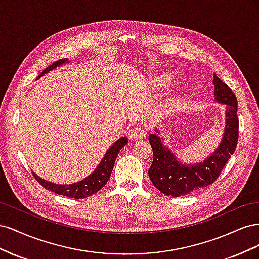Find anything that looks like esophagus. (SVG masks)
<instances>
[{
  "label": "esophagus",
  "mask_w": 259,
  "mask_h": 259,
  "mask_svg": "<svg viewBox=\"0 0 259 259\" xmlns=\"http://www.w3.org/2000/svg\"><path fill=\"white\" fill-rule=\"evenodd\" d=\"M147 135H148V131L144 127H136L132 132V137L136 140L145 138Z\"/></svg>",
  "instance_id": "1"
}]
</instances>
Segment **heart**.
I'll use <instances>...</instances> for the list:
<instances>
[{
  "label": "heart",
  "mask_w": 259,
  "mask_h": 259,
  "mask_svg": "<svg viewBox=\"0 0 259 259\" xmlns=\"http://www.w3.org/2000/svg\"><path fill=\"white\" fill-rule=\"evenodd\" d=\"M170 82H171V79L169 75H161L158 77V80H156L155 84L159 89H165L170 84Z\"/></svg>",
  "instance_id": "b5f03b06"
}]
</instances>
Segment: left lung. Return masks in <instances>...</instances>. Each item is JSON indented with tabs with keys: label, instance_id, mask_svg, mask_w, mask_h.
<instances>
[{
	"label": "left lung",
	"instance_id": "8db88e82",
	"mask_svg": "<svg viewBox=\"0 0 259 259\" xmlns=\"http://www.w3.org/2000/svg\"><path fill=\"white\" fill-rule=\"evenodd\" d=\"M213 83L216 99L227 106L226 128L222 144L208 159L197 165H184L176 160L175 155L171 154L165 146H163L158 135H149L153 161L148 174L153 186L165 195L182 197L215 183L236 150L239 138L237 97L229 86L216 74Z\"/></svg>",
	"mask_w": 259,
	"mask_h": 259
}]
</instances>
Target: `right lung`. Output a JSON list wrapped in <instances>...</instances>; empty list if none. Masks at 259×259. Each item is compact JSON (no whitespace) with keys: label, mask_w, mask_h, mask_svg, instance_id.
<instances>
[{"label":"right lung","mask_w":259,"mask_h":259,"mask_svg":"<svg viewBox=\"0 0 259 259\" xmlns=\"http://www.w3.org/2000/svg\"><path fill=\"white\" fill-rule=\"evenodd\" d=\"M66 61H67L66 58L55 61L53 65L49 66L44 70V71L41 73V75L50 71V70L54 69L55 67L62 65ZM127 143H128V139L126 137H122L117 140V142H115L111 146V148L107 151L104 159L101 160L97 168L94 170V173L90 175L88 178L81 180L79 183L71 184V185H57V184L48 182V180L42 179L41 177L36 176L34 173L32 174L34 178L37 180V183L42 187H44L45 189L57 193L59 195H65V197L72 198V199H84L86 197H91V195L99 191L101 188L107 184L108 179L110 178L116 155L119 154L121 149Z\"/></svg>","instance_id":"obj_1"}]
</instances>
